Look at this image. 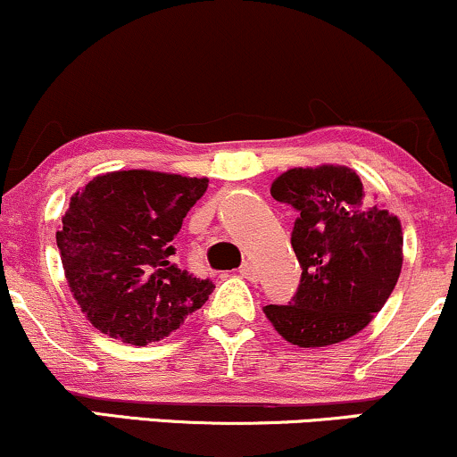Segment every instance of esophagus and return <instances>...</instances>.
Instances as JSON below:
<instances>
[{
    "label": "esophagus",
    "mask_w": 457,
    "mask_h": 457,
    "mask_svg": "<svg viewBox=\"0 0 457 457\" xmlns=\"http://www.w3.org/2000/svg\"><path fill=\"white\" fill-rule=\"evenodd\" d=\"M238 272H240V277H245L246 281H258V270L253 269V264H251V262H245V264L238 269Z\"/></svg>",
    "instance_id": "esophagus-1"
}]
</instances>
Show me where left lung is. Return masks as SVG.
<instances>
[{
  "mask_svg": "<svg viewBox=\"0 0 457 457\" xmlns=\"http://www.w3.org/2000/svg\"><path fill=\"white\" fill-rule=\"evenodd\" d=\"M270 195L298 212L292 249L303 272L292 303L266 305V318L298 348L353 337L385 307L400 279V219L370 206L361 178L342 165L283 171Z\"/></svg>",
  "mask_w": 457,
  "mask_h": 457,
  "instance_id": "1",
  "label": "left lung"
}]
</instances>
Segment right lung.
Returning <instances> with one entry per match:
<instances>
[{"instance_id":"right-lung-1","label":"right lung","mask_w":457,"mask_h":457,"mask_svg":"<svg viewBox=\"0 0 457 457\" xmlns=\"http://www.w3.org/2000/svg\"><path fill=\"white\" fill-rule=\"evenodd\" d=\"M208 178L109 171L71 197L55 234L68 287L92 327L124 344L170 337L212 292L174 264V238Z\"/></svg>"}]
</instances>
